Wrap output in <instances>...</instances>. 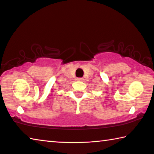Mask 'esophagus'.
<instances>
[{
	"label": "esophagus",
	"mask_w": 154,
	"mask_h": 154,
	"mask_svg": "<svg viewBox=\"0 0 154 154\" xmlns=\"http://www.w3.org/2000/svg\"><path fill=\"white\" fill-rule=\"evenodd\" d=\"M77 80L78 81H83V78H77Z\"/></svg>",
	"instance_id": "esophagus-1"
}]
</instances>
